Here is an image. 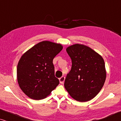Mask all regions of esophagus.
<instances>
[{
	"label": "esophagus",
	"mask_w": 121,
	"mask_h": 121,
	"mask_svg": "<svg viewBox=\"0 0 121 121\" xmlns=\"http://www.w3.org/2000/svg\"><path fill=\"white\" fill-rule=\"evenodd\" d=\"M64 80H65V77H63V76L59 78V82H60L61 84H63L64 82Z\"/></svg>",
	"instance_id": "esophagus-1"
}]
</instances>
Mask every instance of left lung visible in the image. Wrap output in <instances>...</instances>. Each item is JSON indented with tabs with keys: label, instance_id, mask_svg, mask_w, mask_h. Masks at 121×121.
I'll return each mask as SVG.
<instances>
[{
	"label": "left lung",
	"instance_id": "left-lung-1",
	"mask_svg": "<svg viewBox=\"0 0 121 121\" xmlns=\"http://www.w3.org/2000/svg\"><path fill=\"white\" fill-rule=\"evenodd\" d=\"M66 51L72 62L64 87L74 100L86 102L94 98L103 87L106 78L102 56L82 44L69 46Z\"/></svg>",
	"mask_w": 121,
	"mask_h": 121
}]
</instances>
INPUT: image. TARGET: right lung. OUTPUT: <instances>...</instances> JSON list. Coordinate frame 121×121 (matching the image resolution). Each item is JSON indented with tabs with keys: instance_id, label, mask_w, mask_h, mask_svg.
Masks as SVG:
<instances>
[{
	"instance_id": "1",
	"label": "right lung",
	"mask_w": 121,
	"mask_h": 121,
	"mask_svg": "<svg viewBox=\"0 0 121 121\" xmlns=\"http://www.w3.org/2000/svg\"><path fill=\"white\" fill-rule=\"evenodd\" d=\"M63 49L60 43L43 41L25 52L18 62L17 80L24 93L33 100L50 95L59 83L54 75V58Z\"/></svg>"
}]
</instances>
